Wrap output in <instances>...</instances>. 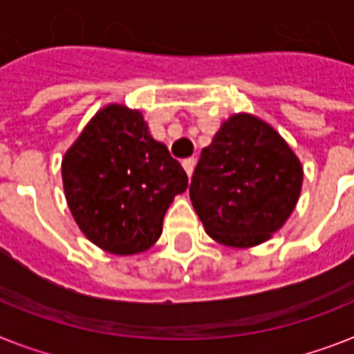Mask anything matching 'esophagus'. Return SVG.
Segmentation results:
<instances>
[{
  "mask_svg": "<svg viewBox=\"0 0 354 354\" xmlns=\"http://www.w3.org/2000/svg\"><path fill=\"white\" fill-rule=\"evenodd\" d=\"M183 168H184V171L188 174V177H192V174H194V168H195L194 157H188V159H184L183 160Z\"/></svg>",
  "mask_w": 354,
  "mask_h": 354,
  "instance_id": "obj_1",
  "label": "esophagus"
}]
</instances>
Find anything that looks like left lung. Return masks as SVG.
Masks as SVG:
<instances>
[{"label":"left lung","mask_w":354,"mask_h":354,"mask_svg":"<svg viewBox=\"0 0 354 354\" xmlns=\"http://www.w3.org/2000/svg\"><path fill=\"white\" fill-rule=\"evenodd\" d=\"M302 177L299 157L268 122L235 113L201 151L189 198L213 241L251 248L284 226Z\"/></svg>","instance_id":"left-lung-1"}]
</instances>
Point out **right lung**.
Masks as SVG:
<instances>
[{"mask_svg": "<svg viewBox=\"0 0 354 354\" xmlns=\"http://www.w3.org/2000/svg\"><path fill=\"white\" fill-rule=\"evenodd\" d=\"M66 203L79 230L101 250L133 255L162 233V218L188 175L142 113L108 104L84 127L61 162Z\"/></svg>", "mask_w": 354, "mask_h": 354, "instance_id": "right-lung-1", "label": "right lung"}]
</instances>
